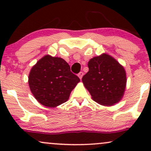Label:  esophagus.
<instances>
[{
	"label": "esophagus",
	"instance_id": "obj_1",
	"mask_svg": "<svg viewBox=\"0 0 151 151\" xmlns=\"http://www.w3.org/2000/svg\"><path fill=\"white\" fill-rule=\"evenodd\" d=\"M83 74H84V73H83L82 72H80L79 74H78V77H79V79H81V78H82Z\"/></svg>",
	"mask_w": 151,
	"mask_h": 151
}]
</instances>
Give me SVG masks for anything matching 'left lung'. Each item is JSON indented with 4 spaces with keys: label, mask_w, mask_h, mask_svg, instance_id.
<instances>
[{
    "label": "left lung",
    "mask_w": 151,
    "mask_h": 151,
    "mask_svg": "<svg viewBox=\"0 0 151 151\" xmlns=\"http://www.w3.org/2000/svg\"><path fill=\"white\" fill-rule=\"evenodd\" d=\"M89 72L82 82L92 99L104 106H111L122 99L126 85L124 67L107 54L95 57L88 62Z\"/></svg>",
    "instance_id": "8db88e82"
}]
</instances>
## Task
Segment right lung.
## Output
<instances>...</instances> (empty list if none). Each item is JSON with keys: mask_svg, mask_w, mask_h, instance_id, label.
Segmentation results:
<instances>
[{"mask_svg": "<svg viewBox=\"0 0 151 151\" xmlns=\"http://www.w3.org/2000/svg\"><path fill=\"white\" fill-rule=\"evenodd\" d=\"M79 81L65 60L48 55L32 67L28 77L30 91L35 98L50 108L67 101Z\"/></svg>", "mask_w": 151, "mask_h": 151, "instance_id": "obj_1", "label": "right lung"}]
</instances>
